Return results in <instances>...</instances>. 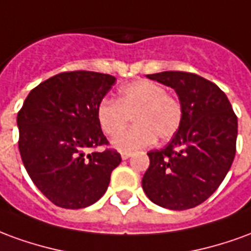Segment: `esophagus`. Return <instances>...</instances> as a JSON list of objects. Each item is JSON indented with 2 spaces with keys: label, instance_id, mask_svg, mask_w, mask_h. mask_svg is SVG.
<instances>
[{
  "label": "esophagus",
  "instance_id": "esophagus-1",
  "mask_svg": "<svg viewBox=\"0 0 251 251\" xmlns=\"http://www.w3.org/2000/svg\"><path fill=\"white\" fill-rule=\"evenodd\" d=\"M121 157H122V160H127V158L131 157V153L130 152H122L121 153Z\"/></svg>",
  "mask_w": 251,
  "mask_h": 251
}]
</instances>
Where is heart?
<instances>
[{
    "mask_svg": "<svg viewBox=\"0 0 251 251\" xmlns=\"http://www.w3.org/2000/svg\"><path fill=\"white\" fill-rule=\"evenodd\" d=\"M130 116L136 125L113 140V147L122 152L151 147L156 138L167 141L174 137L181 125L183 106L161 84L137 80L121 88L118 100L104 98L97 109L99 125L109 137L118 136Z\"/></svg>",
    "mask_w": 251,
    "mask_h": 251,
    "instance_id": "1",
    "label": "heart"
}]
</instances>
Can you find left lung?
Instances as JSON below:
<instances>
[{
  "mask_svg": "<svg viewBox=\"0 0 251 251\" xmlns=\"http://www.w3.org/2000/svg\"><path fill=\"white\" fill-rule=\"evenodd\" d=\"M177 94L183 120L167 147L148 153L142 188L154 204L188 210L214 194L235 156L237 115L226 94L196 74L164 71L147 75Z\"/></svg>",
  "mask_w": 251,
  "mask_h": 251,
  "instance_id": "1",
  "label": "left lung"
}]
</instances>
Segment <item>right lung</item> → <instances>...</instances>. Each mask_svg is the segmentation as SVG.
<instances>
[{"label": "right lung", "instance_id": "right-lung-1", "mask_svg": "<svg viewBox=\"0 0 251 251\" xmlns=\"http://www.w3.org/2000/svg\"><path fill=\"white\" fill-rule=\"evenodd\" d=\"M115 77L93 71L62 72L29 93L17 114L23 163L41 194L62 208L94 204L109 187L121 154L107 145L97 109Z\"/></svg>", "mask_w": 251, "mask_h": 251}]
</instances>
